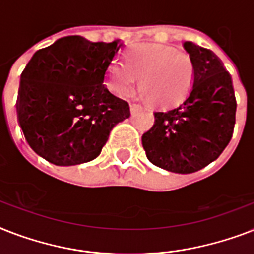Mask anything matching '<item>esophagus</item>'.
<instances>
[{
  "mask_svg": "<svg viewBox=\"0 0 254 254\" xmlns=\"http://www.w3.org/2000/svg\"><path fill=\"white\" fill-rule=\"evenodd\" d=\"M139 109H142V107H141V105H138V104H130V112H131V113H133V112L139 111Z\"/></svg>",
  "mask_w": 254,
  "mask_h": 254,
  "instance_id": "esophagus-1",
  "label": "esophagus"
}]
</instances>
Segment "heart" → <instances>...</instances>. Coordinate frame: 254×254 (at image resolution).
<instances>
[{
	"label": "heart",
	"instance_id": "b5f03b06",
	"mask_svg": "<svg viewBox=\"0 0 254 254\" xmlns=\"http://www.w3.org/2000/svg\"><path fill=\"white\" fill-rule=\"evenodd\" d=\"M138 77L146 99L155 105H173L191 91L195 65L185 51L141 43L124 53V62L119 58L112 59L105 69V85L121 97L130 93Z\"/></svg>",
	"mask_w": 254,
	"mask_h": 254
}]
</instances>
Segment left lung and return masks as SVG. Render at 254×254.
<instances>
[{
  "label": "left lung",
  "mask_w": 254,
  "mask_h": 254,
  "mask_svg": "<svg viewBox=\"0 0 254 254\" xmlns=\"http://www.w3.org/2000/svg\"><path fill=\"white\" fill-rule=\"evenodd\" d=\"M183 47L195 65L192 88L179 105L154 112V125L142 135V146L155 166L191 174L219 158L227 147L237 104L231 75L220 59L192 42Z\"/></svg>",
  "instance_id": "8db88e82"
}]
</instances>
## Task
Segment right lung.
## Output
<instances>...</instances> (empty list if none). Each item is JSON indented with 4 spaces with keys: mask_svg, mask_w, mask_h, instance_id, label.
<instances>
[{
    "mask_svg": "<svg viewBox=\"0 0 254 254\" xmlns=\"http://www.w3.org/2000/svg\"><path fill=\"white\" fill-rule=\"evenodd\" d=\"M120 39L104 43L79 35L38 50L21 75L17 115L26 141L57 166L99 157L109 133L130 116L129 104L104 85Z\"/></svg>",
    "mask_w": 254,
    "mask_h": 254,
    "instance_id": "obj_1",
    "label": "right lung"
}]
</instances>
